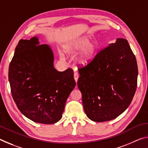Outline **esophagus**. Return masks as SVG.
I'll use <instances>...</instances> for the list:
<instances>
[{
	"label": "esophagus",
	"instance_id": "1",
	"mask_svg": "<svg viewBox=\"0 0 148 148\" xmlns=\"http://www.w3.org/2000/svg\"><path fill=\"white\" fill-rule=\"evenodd\" d=\"M78 77H79V74L77 73V72H75L74 74V78L75 79V81H76V82L77 83V79H78Z\"/></svg>",
	"mask_w": 148,
	"mask_h": 148
}]
</instances>
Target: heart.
<instances>
[{
	"label": "heart",
	"mask_w": 148,
	"mask_h": 148,
	"mask_svg": "<svg viewBox=\"0 0 148 148\" xmlns=\"http://www.w3.org/2000/svg\"><path fill=\"white\" fill-rule=\"evenodd\" d=\"M98 49V44L95 41L91 42V38L85 36L69 42L64 47V51L70 55H75L80 51L76 61L82 66L91 63L96 57Z\"/></svg>",
	"instance_id": "obj_1"
}]
</instances>
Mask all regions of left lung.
Masks as SVG:
<instances>
[{
  "instance_id": "8db88e82",
  "label": "left lung",
  "mask_w": 148,
  "mask_h": 148,
  "mask_svg": "<svg viewBox=\"0 0 148 148\" xmlns=\"http://www.w3.org/2000/svg\"><path fill=\"white\" fill-rule=\"evenodd\" d=\"M77 86L85 113L96 122L110 121L131 104L137 87L136 57L128 41L117 38L79 69Z\"/></svg>"
}]
</instances>
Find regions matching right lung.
I'll return each mask as SVG.
<instances>
[{"instance_id":"add662e5","label":"right lung","mask_w":148,"mask_h":148,"mask_svg":"<svg viewBox=\"0 0 148 148\" xmlns=\"http://www.w3.org/2000/svg\"><path fill=\"white\" fill-rule=\"evenodd\" d=\"M49 45L39 39L20 40L9 66L8 79L17 107L34 122L53 124L59 121L65 103L76 86L71 69L59 72Z\"/></svg>"}]
</instances>
